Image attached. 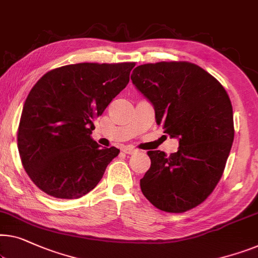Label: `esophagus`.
<instances>
[{
	"instance_id": "esophagus-1",
	"label": "esophagus",
	"mask_w": 258,
	"mask_h": 258,
	"mask_svg": "<svg viewBox=\"0 0 258 258\" xmlns=\"http://www.w3.org/2000/svg\"><path fill=\"white\" fill-rule=\"evenodd\" d=\"M123 150V152H124V154H126V155H133V154H136L137 152V150L136 149H134V148H132V147H124L122 149Z\"/></svg>"
}]
</instances>
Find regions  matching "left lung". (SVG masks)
Returning <instances> with one entry per match:
<instances>
[{"label":"left lung","instance_id":"obj_1","mask_svg":"<svg viewBox=\"0 0 258 258\" xmlns=\"http://www.w3.org/2000/svg\"><path fill=\"white\" fill-rule=\"evenodd\" d=\"M133 84L152 103L157 124L178 138V151H149L141 179L144 197L160 211L182 213L213 192L234 141L233 107L223 86L196 64L160 61L137 66Z\"/></svg>","mask_w":258,"mask_h":258}]
</instances>
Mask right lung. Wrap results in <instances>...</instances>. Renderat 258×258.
Segmentation results:
<instances>
[{
  "instance_id": "obj_1",
  "label": "right lung",
  "mask_w": 258,
  "mask_h": 258,
  "mask_svg": "<svg viewBox=\"0 0 258 258\" xmlns=\"http://www.w3.org/2000/svg\"><path fill=\"white\" fill-rule=\"evenodd\" d=\"M135 62H80L47 72L25 100L18 151L37 187L58 199L91 192L120 150L91 137L94 120L129 83Z\"/></svg>"
}]
</instances>
